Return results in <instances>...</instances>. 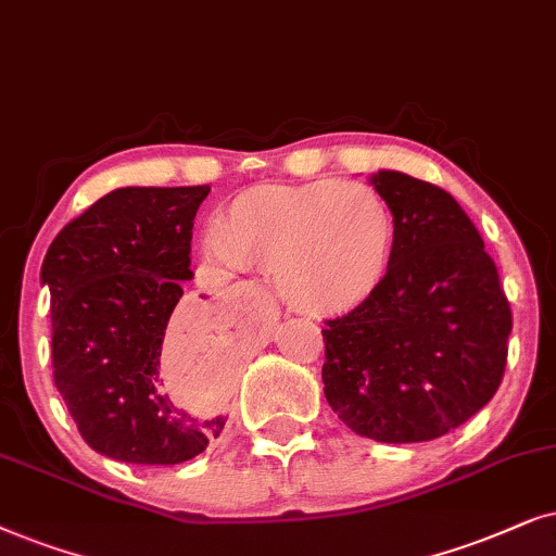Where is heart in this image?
<instances>
[{"label":"heart","mask_w":556,"mask_h":556,"mask_svg":"<svg viewBox=\"0 0 556 556\" xmlns=\"http://www.w3.org/2000/svg\"><path fill=\"white\" fill-rule=\"evenodd\" d=\"M205 254L224 269L274 266L279 298L300 313H345L387 279L394 218L366 185H256L208 228Z\"/></svg>","instance_id":"1"}]
</instances>
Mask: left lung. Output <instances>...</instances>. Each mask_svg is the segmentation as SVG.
I'll list each match as a JSON object with an SVG mask.
<instances>
[{
  "label": "left lung",
  "mask_w": 556,
  "mask_h": 556,
  "mask_svg": "<svg viewBox=\"0 0 556 556\" xmlns=\"http://www.w3.org/2000/svg\"><path fill=\"white\" fill-rule=\"evenodd\" d=\"M374 185L394 216V256L374 298L323 330L325 399L361 438L429 442L498 391L510 307L450 192L396 169Z\"/></svg>",
  "instance_id": "obj_1"
}]
</instances>
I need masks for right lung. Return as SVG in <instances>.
<instances>
[{"label":"right lung","instance_id":"add662e5","mask_svg":"<svg viewBox=\"0 0 556 556\" xmlns=\"http://www.w3.org/2000/svg\"><path fill=\"white\" fill-rule=\"evenodd\" d=\"M208 192L116 188L42 258L55 387L86 445L111 460L177 465L224 432V417L180 404L165 381V343L192 353L220 336V317L175 313L180 282L192 279V218Z\"/></svg>","mask_w":556,"mask_h":556}]
</instances>
